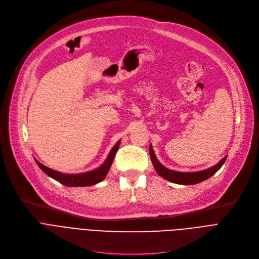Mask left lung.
Here are the masks:
<instances>
[{
  "mask_svg": "<svg viewBox=\"0 0 259 259\" xmlns=\"http://www.w3.org/2000/svg\"><path fill=\"white\" fill-rule=\"evenodd\" d=\"M149 153H150L152 164H153L154 169L156 170L157 174L160 175L161 178H164L165 180H167L171 183H174V184H179V185H195L202 181L208 180L222 168L224 162L227 159V156H225L217 165H215L209 169L202 170V171H197V172H192V173L191 172H178V171L170 170L160 164L153 152V149H152L151 145H150V147H149Z\"/></svg>",
  "mask_w": 259,
  "mask_h": 259,
  "instance_id": "8db88e82",
  "label": "left lung"
}]
</instances>
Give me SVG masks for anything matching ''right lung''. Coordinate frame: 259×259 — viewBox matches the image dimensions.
<instances>
[{"label": "right lung", "mask_w": 259, "mask_h": 259, "mask_svg": "<svg viewBox=\"0 0 259 259\" xmlns=\"http://www.w3.org/2000/svg\"><path fill=\"white\" fill-rule=\"evenodd\" d=\"M119 144H120V141H118L115 144V146L112 148V150L110 151V153H109L106 161L101 167H99L98 169H95V170L86 172V173L64 174V173H61V172L54 171L52 169L47 168L46 166H44V165L40 164V162H38L36 159H35V162L37 164V166L40 169H42L48 176H50V178H52L53 180L58 181L59 183H61L64 186H67V187L92 186V185H95V184L102 182L106 178V175H107L109 169H110V167L112 165L114 156H115L117 149L119 147Z\"/></svg>", "instance_id": "1"}]
</instances>
